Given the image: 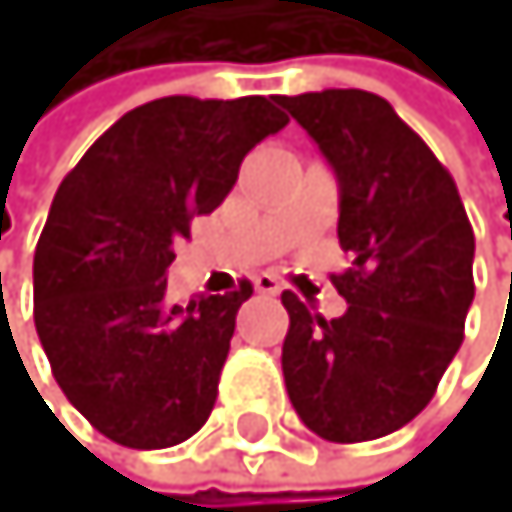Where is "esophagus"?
<instances>
[{"label":"esophagus","mask_w":512,"mask_h":512,"mask_svg":"<svg viewBox=\"0 0 512 512\" xmlns=\"http://www.w3.org/2000/svg\"><path fill=\"white\" fill-rule=\"evenodd\" d=\"M253 285H256L259 295H278V291H282V282H278V278L269 275V272L256 275V278H253Z\"/></svg>","instance_id":"1"}]
</instances>
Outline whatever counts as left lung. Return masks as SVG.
I'll return each instance as SVG.
<instances>
[{"label": "left lung", "mask_w": 512, "mask_h": 512, "mask_svg": "<svg viewBox=\"0 0 512 512\" xmlns=\"http://www.w3.org/2000/svg\"><path fill=\"white\" fill-rule=\"evenodd\" d=\"M340 185L333 275L346 314L323 320L285 291L282 372L291 407L327 442H365L433 401L462 346L475 298V234L458 189L420 134L381 95L323 89L282 95Z\"/></svg>", "instance_id": "obj_1"}]
</instances>
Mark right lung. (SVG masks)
Here are the masks:
<instances>
[{"label": "right lung", "instance_id": "right-lung-1", "mask_svg": "<svg viewBox=\"0 0 512 512\" xmlns=\"http://www.w3.org/2000/svg\"><path fill=\"white\" fill-rule=\"evenodd\" d=\"M275 95H166L127 111L60 182L34 250V327L57 385L127 449H169L205 426L240 304L166 301L172 243L234 189L243 156L288 124Z\"/></svg>", "mask_w": 512, "mask_h": 512}]
</instances>
